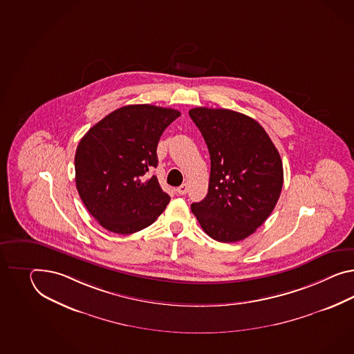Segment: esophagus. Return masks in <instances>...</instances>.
I'll return each mask as SVG.
<instances>
[{
  "instance_id": "esophagus-1",
  "label": "esophagus",
  "mask_w": 354,
  "mask_h": 354,
  "mask_svg": "<svg viewBox=\"0 0 354 354\" xmlns=\"http://www.w3.org/2000/svg\"><path fill=\"white\" fill-rule=\"evenodd\" d=\"M187 192H188V184H181L180 187L176 189V193L180 196L187 194Z\"/></svg>"
}]
</instances>
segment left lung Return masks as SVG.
Listing matches in <instances>:
<instances>
[{
    "label": "left lung",
    "instance_id": "8db88e82",
    "mask_svg": "<svg viewBox=\"0 0 354 354\" xmlns=\"http://www.w3.org/2000/svg\"><path fill=\"white\" fill-rule=\"evenodd\" d=\"M189 116L211 158L207 196L192 205V212L212 239L243 241L266 221L280 197V155L265 129L244 113L196 107Z\"/></svg>",
    "mask_w": 354,
    "mask_h": 354
}]
</instances>
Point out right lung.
Wrapping results in <instances>:
<instances>
[{
  "label": "right lung",
  "instance_id": "1",
  "mask_svg": "<svg viewBox=\"0 0 354 354\" xmlns=\"http://www.w3.org/2000/svg\"><path fill=\"white\" fill-rule=\"evenodd\" d=\"M180 113L128 104L98 121L80 139L75 183L88 212L113 233L133 234L153 224L170 202L155 175L157 145Z\"/></svg>",
  "mask_w": 354,
  "mask_h": 354
}]
</instances>
